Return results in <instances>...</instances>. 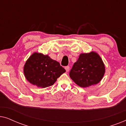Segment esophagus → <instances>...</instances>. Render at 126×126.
<instances>
[{"label":"esophagus","mask_w":126,"mask_h":126,"mask_svg":"<svg viewBox=\"0 0 126 126\" xmlns=\"http://www.w3.org/2000/svg\"><path fill=\"white\" fill-rule=\"evenodd\" d=\"M65 70H66V72H69V69H70V67L69 66H65Z\"/></svg>","instance_id":"obj_1"}]
</instances>
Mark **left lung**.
Wrapping results in <instances>:
<instances>
[{"instance_id":"1","label":"left lung","mask_w":126,"mask_h":126,"mask_svg":"<svg viewBox=\"0 0 126 126\" xmlns=\"http://www.w3.org/2000/svg\"><path fill=\"white\" fill-rule=\"evenodd\" d=\"M105 73V66L99 54L94 51L81 53L69 72L70 77L82 88L95 85Z\"/></svg>"}]
</instances>
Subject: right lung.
<instances>
[{"instance_id": "right-lung-1", "label": "right lung", "mask_w": 126, "mask_h": 126, "mask_svg": "<svg viewBox=\"0 0 126 126\" xmlns=\"http://www.w3.org/2000/svg\"><path fill=\"white\" fill-rule=\"evenodd\" d=\"M66 72L58 62L48 55L34 53L26 62L23 68L26 79L39 88L53 85L58 77Z\"/></svg>"}]
</instances>
